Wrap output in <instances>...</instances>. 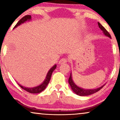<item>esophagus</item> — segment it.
I'll return each mask as SVG.
<instances>
[{
  "label": "esophagus",
  "mask_w": 120,
  "mask_h": 120,
  "mask_svg": "<svg viewBox=\"0 0 120 120\" xmlns=\"http://www.w3.org/2000/svg\"><path fill=\"white\" fill-rule=\"evenodd\" d=\"M68 62V60L66 58H62L61 60L59 61V64H64L65 63H67Z\"/></svg>",
  "instance_id": "obj_1"
}]
</instances>
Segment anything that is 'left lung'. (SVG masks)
I'll return each instance as SVG.
<instances>
[{"label":"left lung","mask_w":120,"mask_h":120,"mask_svg":"<svg viewBox=\"0 0 120 120\" xmlns=\"http://www.w3.org/2000/svg\"><path fill=\"white\" fill-rule=\"evenodd\" d=\"M98 24L99 28L103 31V33L105 34L106 36H108L109 37V38H111V35H110V34L108 32V31H107V30H106L99 22H98ZM68 82H69V83L70 86H71V88L73 90V91L74 93L76 94L77 95H79V96L90 95L91 94H93L95 93L96 92L98 91H99L100 89H102L103 87L104 86H102L99 88H98V89H93V90H85V89H81V88L78 87L77 85H75V83L73 82V81L72 80V78H71V75H70L69 78Z\"/></svg>","instance_id":"1"}]
</instances>
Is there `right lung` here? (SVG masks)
<instances>
[{
	"mask_svg": "<svg viewBox=\"0 0 120 120\" xmlns=\"http://www.w3.org/2000/svg\"><path fill=\"white\" fill-rule=\"evenodd\" d=\"M30 19H31V16H30V15H26V16H24L22 18H21V19L20 20V21H18V22L16 24V25H15V26L14 27H16L17 26L20 25V24H22V23H24L25 21H26L27 20H29ZM56 68V65H55L53 67H52V68H51V69L49 70V72H48L47 74L46 78L45 79V81H44V82H43L41 85H39V86L35 87L27 88V87H25L21 86V85H20V84H18V85H19V86L22 88V89H24V90H25L26 91L29 92V93H30L37 94V93H41V92H42V91H43L45 89H46L47 85L49 84V80H50L51 79V77L52 72H53V71Z\"/></svg>",
	"mask_w": 120,
	"mask_h": 120,
	"instance_id": "add662e5",
	"label": "right lung"
}]
</instances>
